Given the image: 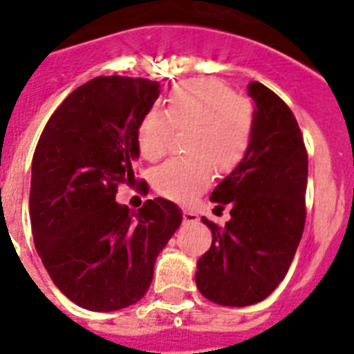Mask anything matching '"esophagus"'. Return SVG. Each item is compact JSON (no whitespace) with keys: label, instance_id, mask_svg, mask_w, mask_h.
Here are the masks:
<instances>
[{"label":"esophagus","instance_id":"esophagus-1","mask_svg":"<svg viewBox=\"0 0 354 354\" xmlns=\"http://www.w3.org/2000/svg\"><path fill=\"white\" fill-rule=\"evenodd\" d=\"M183 218H184V223H196V221H198V214L193 211H184Z\"/></svg>","mask_w":354,"mask_h":354}]
</instances>
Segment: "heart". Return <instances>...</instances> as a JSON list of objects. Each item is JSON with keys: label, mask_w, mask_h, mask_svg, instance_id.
<instances>
[{"label": "heart", "mask_w": 354, "mask_h": 354, "mask_svg": "<svg viewBox=\"0 0 354 354\" xmlns=\"http://www.w3.org/2000/svg\"><path fill=\"white\" fill-rule=\"evenodd\" d=\"M174 129L187 131L184 149L192 156L162 162L152 183L162 196L187 204L211 184L212 167L228 174L245 159L253 136L252 102L214 77L184 81L168 92L162 113L142 117L136 129L140 154L149 161L165 156Z\"/></svg>", "instance_id": "heart-1"}]
</instances>
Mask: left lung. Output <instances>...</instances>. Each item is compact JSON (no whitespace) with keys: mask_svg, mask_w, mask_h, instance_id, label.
<instances>
[{"mask_svg":"<svg viewBox=\"0 0 354 354\" xmlns=\"http://www.w3.org/2000/svg\"><path fill=\"white\" fill-rule=\"evenodd\" d=\"M253 136L245 159L212 192L216 207L230 204L225 227L202 218L212 245L196 262L202 296L223 306L262 301L286 278L305 228L308 156L289 106L259 81Z\"/></svg>","mask_w":354,"mask_h":354,"instance_id":"1","label":"left lung"}]
</instances>
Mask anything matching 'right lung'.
Masks as SVG:
<instances>
[{"label":"right lung","mask_w":354,"mask_h":354,"mask_svg":"<svg viewBox=\"0 0 354 354\" xmlns=\"http://www.w3.org/2000/svg\"><path fill=\"white\" fill-rule=\"evenodd\" d=\"M159 88L145 77H93L58 106L37 143L30 189L35 248L55 286L86 310L140 301L159 252L183 221L170 200H147L138 211L115 200L118 184L134 180L136 129Z\"/></svg>","instance_id":"1"}]
</instances>
